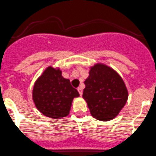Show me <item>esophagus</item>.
Wrapping results in <instances>:
<instances>
[{"mask_svg":"<svg viewBox=\"0 0 156 156\" xmlns=\"http://www.w3.org/2000/svg\"><path fill=\"white\" fill-rule=\"evenodd\" d=\"M77 90H78V92H79L80 95V96H82V94H83V88H82V87H78V88H77Z\"/></svg>","mask_w":156,"mask_h":156,"instance_id":"1","label":"esophagus"}]
</instances>
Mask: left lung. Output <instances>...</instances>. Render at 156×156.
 <instances>
[{
  "label": "left lung",
  "instance_id": "1",
  "mask_svg": "<svg viewBox=\"0 0 156 156\" xmlns=\"http://www.w3.org/2000/svg\"><path fill=\"white\" fill-rule=\"evenodd\" d=\"M84 82L83 97L93 117L101 121L115 118L124 107L128 91L124 81L115 70L98 63L91 67Z\"/></svg>",
  "mask_w": 156,
  "mask_h": 156
}]
</instances>
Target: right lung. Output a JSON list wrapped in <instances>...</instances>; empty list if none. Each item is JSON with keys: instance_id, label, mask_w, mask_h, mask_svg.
Masks as SVG:
<instances>
[{"instance_id": "obj_1", "label": "right lung", "mask_w": 156, "mask_h": 156, "mask_svg": "<svg viewBox=\"0 0 156 156\" xmlns=\"http://www.w3.org/2000/svg\"><path fill=\"white\" fill-rule=\"evenodd\" d=\"M79 93L62 72L49 66L37 79L33 89V99L38 110L47 117L61 119L69 115L74 97Z\"/></svg>"}]
</instances>
